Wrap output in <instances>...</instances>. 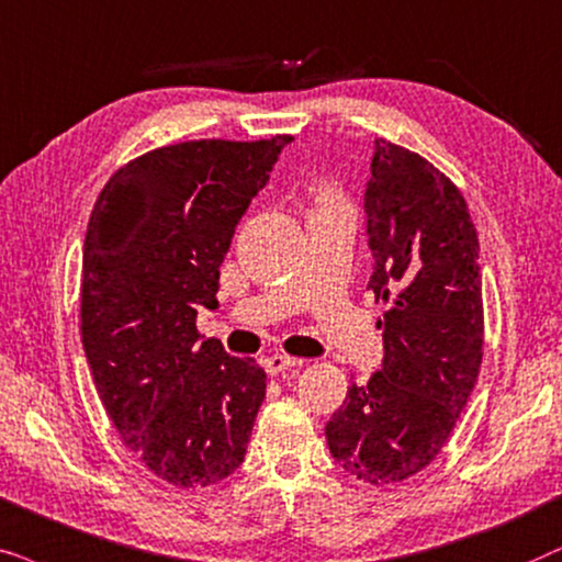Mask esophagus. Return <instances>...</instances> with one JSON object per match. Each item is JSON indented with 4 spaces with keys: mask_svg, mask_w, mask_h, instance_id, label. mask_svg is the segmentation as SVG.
<instances>
[{
    "mask_svg": "<svg viewBox=\"0 0 562 562\" xmlns=\"http://www.w3.org/2000/svg\"><path fill=\"white\" fill-rule=\"evenodd\" d=\"M297 364H301V359L288 357V355H272V357L265 359L267 375H280V372L293 370V368H297Z\"/></svg>",
    "mask_w": 562,
    "mask_h": 562,
    "instance_id": "obj_1",
    "label": "esophagus"
}]
</instances>
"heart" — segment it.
Listing matches in <instances>:
<instances>
[{
    "label": "heart",
    "instance_id": "1",
    "mask_svg": "<svg viewBox=\"0 0 562 562\" xmlns=\"http://www.w3.org/2000/svg\"><path fill=\"white\" fill-rule=\"evenodd\" d=\"M313 194H316V203L318 207H331V205H344V198L339 192V187L328 184V182H318L316 190H313Z\"/></svg>",
    "mask_w": 562,
    "mask_h": 562
}]
</instances>
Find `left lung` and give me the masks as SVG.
<instances>
[{
	"label": "left lung",
	"instance_id": "8db88e82",
	"mask_svg": "<svg viewBox=\"0 0 562 562\" xmlns=\"http://www.w3.org/2000/svg\"><path fill=\"white\" fill-rule=\"evenodd\" d=\"M375 272L387 305L383 368L326 424L334 460L372 485L403 483L442 452L483 362L477 234L462 192L416 151L375 138L368 190Z\"/></svg>",
	"mask_w": 562,
	"mask_h": 562
}]
</instances>
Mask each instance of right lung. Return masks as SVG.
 <instances>
[{"label": "right lung", "mask_w": 562, "mask_h": 562, "mask_svg": "<svg viewBox=\"0 0 562 562\" xmlns=\"http://www.w3.org/2000/svg\"><path fill=\"white\" fill-rule=\"evenodd\" d=\"M290 136L203 138L120 167L81 259V344L110 422L156 477L205 488L244 462L267 375L198 331L223 257Z\"/></svg>", "instance_id": "add662e5"}]
</instances>
